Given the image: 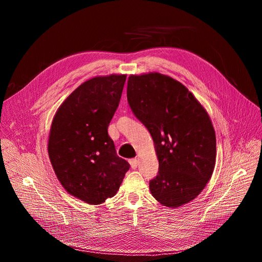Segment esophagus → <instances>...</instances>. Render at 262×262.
<instances>
[{"mask_svg": "<svg viewBox=\"0 0 262 262\" xmlns=\"http://www.w3.org/2000/svg\"><path fill=\"white\" fill-rule=\"evenodd\" d=\"M129 164H130V166H132V168H137V166H138V164H139V161L137 159H132V160H129Z\"/></svg>", "mask_w": 262, "mask_h": 262, "instance_id": "34e87169", "label": "esophagus"}]
</instances>
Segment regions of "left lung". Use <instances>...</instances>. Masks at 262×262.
Instances as JSON below:
<instances>
[{
	"mask_svg": "<svg viewBox=\"0 0 262 262\" xmlns=\"http://www.w3.org/2000/svg\"><path fill=\"white\" fill-rule=\"evenodd\" d=\"M127 100L154 139L159 173L149 183L151 193L168 208L188 204L215 165V132L206 108L183 83L160 73L130 75Z\"/></svg>",
	"mask_w": 262,
	"mask_h": 262,
	"instance_id": "left-lung-1",
	"label": "left lung"
}]
</instances>
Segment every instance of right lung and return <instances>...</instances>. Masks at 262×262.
I'll return each instance as SVG.
<instances>
[{"mask_svg": "<svg viewBox=\"0 0 262 262\" xmlns=\"http://www.w3.org/2000/svg\"><path fill=\"white\" fill-rule=\"evenodd\" d=\"M126 75L97 76L76 88L57 108L50 128V161L65 190L89 205L119 190L129 163L116 155L107 134Z\"/></svg>", "mask_w": 262, "mask_h": 262, "instance_id": "add662e5", "label": "right lung"}]
</instances>
